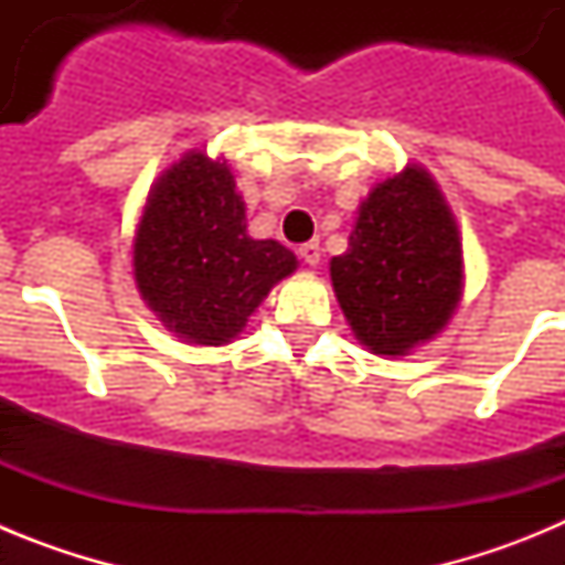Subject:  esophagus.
Instances as JSON below:
<instances>
[{
  "mask_svg": "<svg viewBox=\"0 0 565 565\" xmlns=\"http://www.w3.org/2000/svg\"><path fill=\"white\" fill-rule=\"evenodd\" d=\"M299 257H302V263L311 268L319 266V259H322V248H319V239H311V243H306V246H299Z\"/></svg>",
  "mask_w": 565,
  "mask_h": 565,
  "instance_id": "1",
  "label": "esophagus"
}]
</instances>
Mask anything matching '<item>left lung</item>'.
I'll return each mask as SVG.
<instances>
[{"instance_id":"left-lung-1","label":"left lung","mask_w":565,"mask_h":565,"mask_svg":"<svg viewBox=\"0 0 565 565\" xmlns=\"http://www.w3.org/2000/svg\"><path fill=\"white\" fill-rule=\"evenodd\" d=\"M331 282L356 339L379 356H407L450 322L463 291L461 237L427 169L407 167L364 198Z\"/></svg>"}]
</instances>
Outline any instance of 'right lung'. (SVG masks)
<instances>
[{
    "label": "right lung",
    "mask_w": 565,
    "mask_h": 565,
    "mask_svg": "<svg viewBox=\"0 0 565 565\" xmlns=\"http://www.w3.org/2000/svg\"><path fill=\"white\" fill-rule=\"evenodd\" d=\"M297 257L246 232V203L226 161L186 152L154 181L135 228L132 274L143 302L192 344H226Z\"/></svg>",
    "instance_id": "add662e5"
}]
</instances>
